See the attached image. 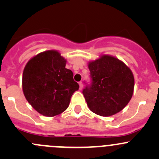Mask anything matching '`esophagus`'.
<instances>
[{
    "label": "esophagus",
    "instance_id": "1",
    "mask_svg": "<svg viewBox=\"0 0 159 159\" xmlns=\"http://www.w3.org/2000/svg\"><path fill=\"white\" fill-rule=\"evenodd\" d=\"M78 84H79V89L81 90V89H83V83L81 82V81H80V82L78 83Z\"/></svg>",
    "mask_w": 159,
    "mask_h": 159
}]
</instances>
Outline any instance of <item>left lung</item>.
<instances>
[{
	"mask_svg": "<svg viewBox=\"0 0 159 159\" xmlns=\"http://www.w3.org/2000/svg\"><path fill=\"white\" fill-rule=\"evenodd\" d=\"M91 83L82 93L91 111L108 117L121 111L131 100L134 79L121 61L109 55L89 62Z\"/></svg>",
	"mask_w": 159,
	"mask_h": 159,
	"instance_id": "obj_1",
	"label": "left lung"
}]
</instances>
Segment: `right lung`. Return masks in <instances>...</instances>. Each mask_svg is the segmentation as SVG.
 I'll list each match as a JSON object with an SVG mask.
<instances>
[{"label": "right lung", "mask_w": 159, "mask_h": 159, "mask_svg": "<svg viewBox=\"0 0 159 159\" xmlns=\"http://www.w3.org/2000/svg\"><path fill=\"white\" fill-rule=\"evenodd\" d=\"M65 65L66 60L60 53L47 51L30 59L24 69V94L30 105L44 116L65 111L79 88L73 79V72Z\"/></svg>", "instance_id": "add662e5"}]
</instances>
